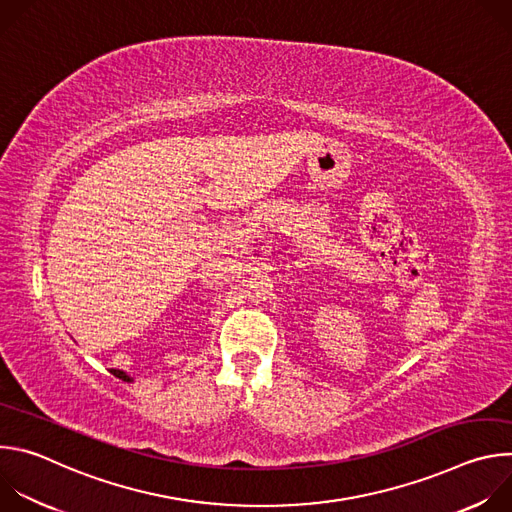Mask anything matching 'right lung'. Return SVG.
Here are the masks:
<instances>
[{
	"label": "right lung",
	"instance_id": "obj_1",
	"mask_svg": "<svg viewBox=\"0 0 512 512\" xmlns=\"http://www.w3.org/2000/svg\"><path fill=\"white\" fill-rule=\"evenodd\" d=\"M111 373H113L117 379L125 381V383H131V381H133V379H131L127 373H123V371H119V369H111Z\"/></svg>",
	"mask_w": 512,
	"mask_h": 512
}]
</instances>
